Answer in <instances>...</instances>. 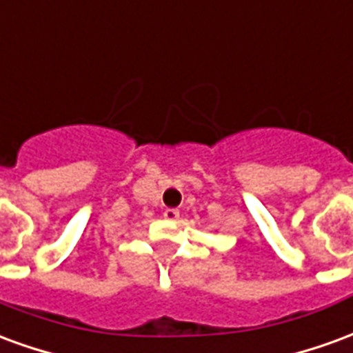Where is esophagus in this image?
<instances>
[{
	"label": "esophagus",
	"instance_id": "34e87169",
	"mask_svg": "<svg viewBox=\"0 0 353 353\" xmlns=\"http://www.w3.org/2000/svg\"><path fill=\"white\" fill-rule=\"evenodd\" d=\"M177 217H179V212L174 210V208H166V210H164V219H168V221H176Z\"/></svg>",
	"mask_w": 353,
	"mask_h": 353
}]
</instances>
